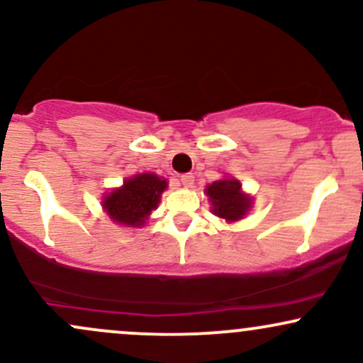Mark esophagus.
Instances as JSON below:
<instances>
[{
  "instance_id": "1",
  "label": "esophagus",
  "mask_w": 363,
  "mask_h": 363,
  "mask_svg": "<svg viewBox=\"0 0 363 363\" xmlns=\"http://www.w3.org/2000/svg\"><path fill=\"white\" fill-rule=\"evenodd\" d=\"M181 184L184 188H191L194 184V175L193 174H182L181 175Z\"/></svg>"
}]
</instances>
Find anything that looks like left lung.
I'll use <instances>...</instances> for the list:
<instances>
[{
    "label": "left lung",
    "instance_id": "left-lung-1",
    "mask_svg": "<svg viewBox=\"0 0 363 363\" xmlns=\"http://www.w3.org/2000/svg\"><path fill=\"white\" fill-rule=\"evenodd\" d=\"M206 196L212 203V212L227 222L241 220L252 208V198L241 191L236 179H222L206 186Z\"/></svg>",
    "mask_w": 363,
    "mask_h": 363
}]
</instances>
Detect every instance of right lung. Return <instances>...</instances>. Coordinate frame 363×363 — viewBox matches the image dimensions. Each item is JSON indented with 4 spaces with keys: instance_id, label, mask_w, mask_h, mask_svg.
<instances>
[{
    "instance_id": "1",
    "label": "right lung",
    "mask_w": 363,
    "mask_h": 363,
    "mask_svg": "<svg viewBox=\"0 0 363 363\" xmlns=\"http://www.w3.org/2000/svg\"><path fill=\"white\" fill-rule=\"evenodd\" d=\"M165 189L167 181L157 174H136L103 198V208L115 224L143 227Z\"/></svg>"
}]
</instances>
